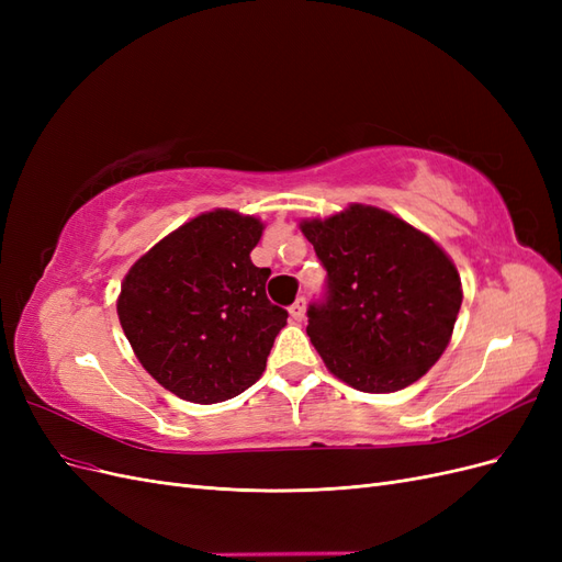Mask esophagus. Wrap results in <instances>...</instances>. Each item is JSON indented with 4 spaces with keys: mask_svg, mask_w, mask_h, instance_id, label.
Returning a JSON list of instances; mask_svg holds the SVG:
<instances>
[{
    "mask_svg": "<svg viewBox=\"0 0 562 562\" xmlns=\"http://www.w3.org/2000/svg\"><path fill=\"white\" fill-rule=\"evenodd\" d=\"M304 307H307V300L297 297V300L291 304V316H293L295 321H302V318H304Z\"/></svg>",
    "mask_w": 562,
    "mask_h": 562,
    "instance_id": "34e87169",
    "label": "esophagus"
}]
</instances>
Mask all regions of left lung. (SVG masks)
<instances>
[{"label":"left lung","mask_w":562,"mask_h":562,"mask_svg":"<svg viewBox=\"0 0 562 562\" xmlns=\"http://www.w3.org/2000/svg\"><path fill=\"white\" fill-rule=\"evenodd\" d=\"M328 271L307 335L335 378L368 394L419 380L446 351L462 283L427 234L353 203L300 225Z\"/></svg>","instance_id":"8db88e82"}]
</instances>
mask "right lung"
I'll list each match as a JSON object with an SVG mask.
<instances>
[{
    "mask_svg": "<svg viewBox=\"0 0 562 562\" xmlns=\"http://www.w3.org/2000/svg\"><path fill=\"white\" fill-rule=\"evenodd\" d=\"M258 217L203 213L131 267L119 321L143 368L192 403L239 396L260 380L288 312L267 297L271 269L250 250Z\"/></svg>",
    "mask_w": 562,
    "mask_h": 562,
    "instance_id": "1",
    "label": "right lung"
}]
</instances>
